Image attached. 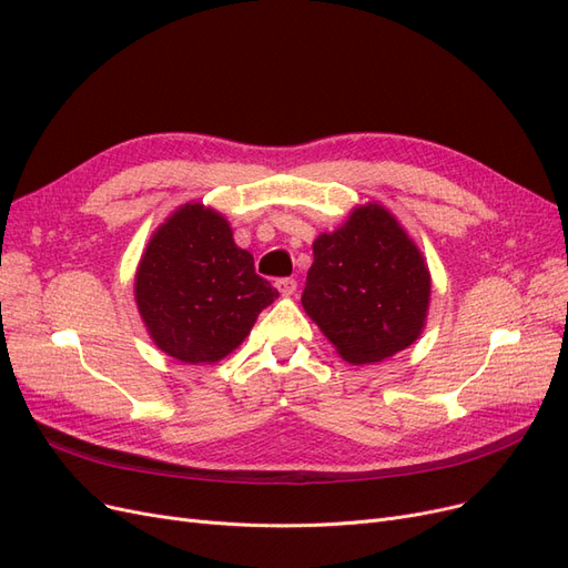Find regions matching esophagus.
I'll return each mask as SVG.
<instances>
[{"label": "esophagus", "instance_id": "34e87169", "mask_svg": "<svg viewBox=\"0 0 568 568\" xmlns=\"http://www.w3.org/2000/svg\"><path fill=\"white\" fill-rule=\"evenodd\" d=\"M277 288H280L282 296H294L298 284H296L294 277H282V280H277Z\"/></svg>", "mask_w": 568, "mask_h": 568}]
</instances>
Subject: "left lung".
<instances>
[{
	"mask_svg": "<svg viewBox=\"0 0 568 568\" xmlns=\"http://www.w3.org/2000/svg\"><path fill=\"white\" fill-rule=\"evenodd\" d=\"M313 253L301 303L346 363H382L417 341L432 274L384 205H359Z\"/></svg>",
	"mask_w": 568,
	"mask_h": 568,
	"instance_id": "left-lung-1",
	"label": "left lung"
}]
</instances>
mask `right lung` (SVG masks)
<instances>
[{
  "label": "right lung",
  "instance_id": "obj_1",
  "mask_svg": "<svg viewBox=\"0 0 568 568\" xmlns=\"http://www.w3.org/2000/svg\"><path fill=\"white\" fill-rule=\"evenodd\" d=\"M280 296L220 213L186 203L153 232L134 277V301L156 346L180 363H217Z\"/></svg>",
  "mask_w": 568,
  "mask_h": 568
}]
</instances>
